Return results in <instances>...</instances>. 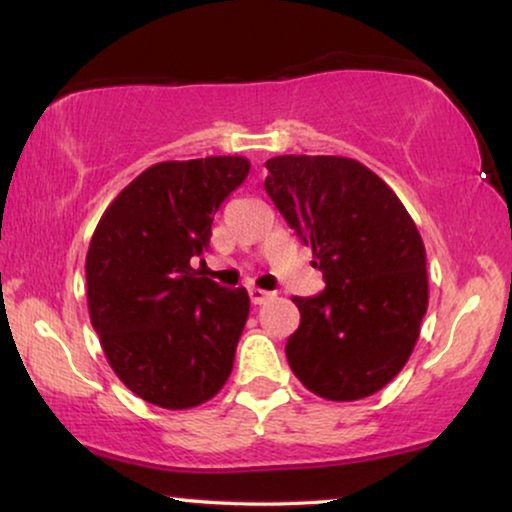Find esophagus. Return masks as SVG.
<instances>
[{"label": "esophagus", "instance_id": "esophagus-1", "mask_svg": "<svg viewBox=\"0 0 512 512\" xmlns=\"http://www.w3.org/2000/svg\"><path fill=\"white\" fill-rule=\"evenodd\" d=\"M272 296V293H268V291H263V289H249V298H251V305H263L265 300H268Z\"/></svg>", "mask_w": 512, "mask_h": 512}]
</instances>
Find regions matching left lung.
Masks as SVG:
<instances>
[{
    "mask_svg": "<svg viewBox=\"0 0 512 512\" xmlns=\"http://www.w3.org/2000/svg\"><path fill=\"white\" fill-rule=\"evenodd\" d=\"M265 193L307 247L326 289L293 298V375L328 401H359L408 363L429 305L422 235L396 193L359 160L270 158Z\"/></svg>",
    "mask_w": 512,
    "mask_h": 512,
    "instance_id": "1",
    "label": "left lung"
}]
</instances>
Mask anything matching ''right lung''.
<instances>
[{"instance_id":"right-lung-1","label":"right lung","mask_w":512,"mask_h":512,"mask_svg":"<svg viewBox=\"0 0 512 512\" xmlns=\"http://www.w3.org/2000/svg\"><path fill=\"white\" fill-rule=\"evenodd\" d=\"M249 167L242 156L151 165L116 195L90 240L88 312L104 356L132 394L158 408L209 401L233 370L249 293L200 277L193 258Z\"/></svg>"}]
</instances>
